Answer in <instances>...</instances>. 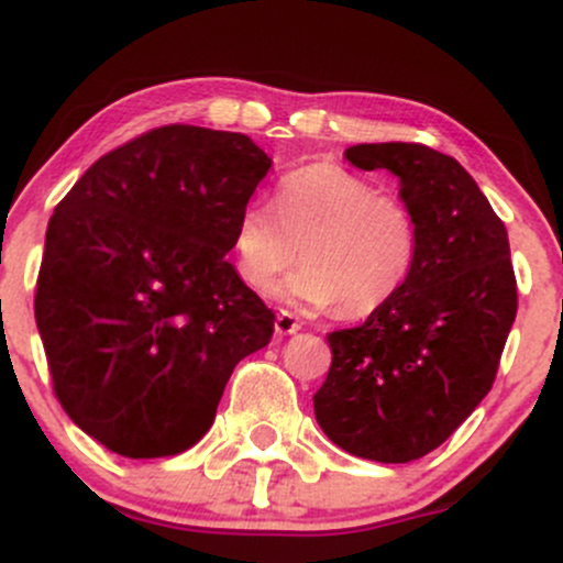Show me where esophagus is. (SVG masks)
<instances>
[{
    "label": "esophagus",
    "instance_id": "esophagus-1",
    "mask_svg": "<svg viewBox=\"0 0 563 563\" xmlns=\"http://www.w3.org/2000/svg\"><path fill=\"white\" fill-rule=\"evenodd\" d=\"M301 331V320L294 318L290 312H277L275 318V333L277 335H290V333H299Z\"/></svg>",
    "mask_w": 563,
    "mask_h": 563
}]
</instances>
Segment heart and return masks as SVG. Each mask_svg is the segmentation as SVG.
I'll list each match as a JSON object with an SVG mask.
<instances>
[{"instance_id":"obj_1","label":"heart","mask_w":563,"mask_h":563,"mask_svg":"<svg viewBox=\"0 0 563 563\" xmlns=\"http://www.w3.org/2000/svg\"><path fill=\"white\" fill-rule=\"evenodd\" d=\"M301 260L277 296L303 309L341 301L349 318L371 314L397 296L412 273L418 230L399 198L333 161H312L277 183L275 206H243L232 230L241 280L269 294Z\"/></svg>"}]
</instances>
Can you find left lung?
<instances>
[{
  "instance_id": "8db88e82",
  "label": "left lung",
  "mask_w": 563,
  "mask_h": 563,
  "mask_svg": "<svg viewBox=\"0 0 563 563\" xmlns=\"http://www.w3.org/2000/svg\"><path fill=\"white\" fill-rule=\"evenodd\" d=\"M344 156L399 179L418 254L394 299L363 325L328 333L333 363L312 397L314 418L352 455L410 463L493 389L516 320L508 232L474 177L434 147L365 142Z\"/></svg>"
}]
</instances>
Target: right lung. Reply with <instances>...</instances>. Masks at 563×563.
<instances>
[{"label": "right lung", "instance_id": "add662e5", "mask_svg": "<svg viewBox=\"0 0 563 563\" xmlns=\"http://www.w3.org/2000/svg\"><path fill=\"white\" fill-rule=\"evenodd\" d=\"M269 166L245 134L161 126L95 161L57 203L36 328L63 410L111 452L196 444L235 365L273 339L275 312L224 260Z\"/></svg>", "mask_w": 563, "mask_h": 563}]
</instances>
